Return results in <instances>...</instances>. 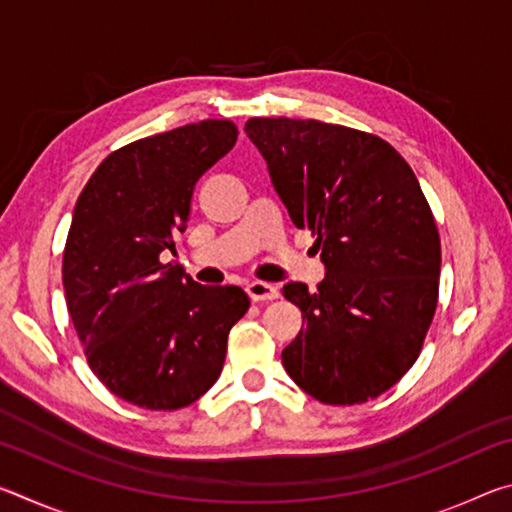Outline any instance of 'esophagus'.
I'll use <instances>...</instances> for the list:
<instances>
[{
    "instance_id": "34e87169",
    "label": "esophagus",
    "mask_w": 512,
    "mask_h": 512,
    "mask_svg": "<svg viewBox=\"0 0 512 512\" xmlns=\"http://www.w3.org/2000/svg\"><path fill=\"white\" fill-rule=\"evenodd\" d=\"M248 296L253 302H264V300H275L280 296V291H277L273 284H266V282H250L248 287Z\"/></svg>"
}]
</instances>
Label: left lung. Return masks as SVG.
Masks as SVG:
<instances>
[{"label":"left lung","instance_id":"left-lung-1","mask_svg":"<svg viewBox=\"0 0 512 512\" xmlns=\"http://www.w3.org/2000/svg\"><path fill=\"white\" fill-rule=\"evenodd\" d=\"M244 131L325 264L318 291L282 289L305 325L284 368L318 402H368L413 366L436 311L440 237L418 178L391 144L354 128L253 117Z\"/></svg>","mask_w":512,"mask_h":512}]
</instances>
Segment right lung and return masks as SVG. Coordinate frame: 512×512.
Segmentation results:
<instances>
[{
	"instance_id": "1",
	"label": "right lung",
	"mask_w": 512,
	"mask_h": 512,
	"mask_svg": "<svg viewBox=\"0 0 512 512\" xmlns=\"http://www.w3.org/2000/svg\"><path fill=\"white\" fill-rule=\"evenodd\" d=\"M205 119L110 153L76 201L63 253L69 316L101 384L151 411L196 402L221 375L228 334L250 300L162 264L185 232L198 178L237 142Z\"/></svg>"
}]
</instances>
